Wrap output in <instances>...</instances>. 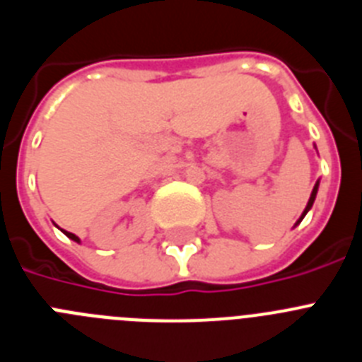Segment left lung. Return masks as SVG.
Masks as SVG:
<instances>
[{
	"label": "left lung",
	"instance_id": "8db88e82",
	"mask_svg": "<svg viewBox=\"0 0 362 362\" xmlns=\"http://www.w3.org/2000/svg\"><path fill=\"white\" fill-rule=\"evenodd\" d=\"M317 190H319V181H317V183H315V187H313L312 194H310V199H308V203H306V209H305V210H303V214H300V217H299V219H297L296 226H297V225H299L300 221L305 219V216H306V214H308V212H310V209H312V206H313V201H315V196H317Z\"/></svg>",
	"mask_w": 362,
	"mask_h": 362
}]
</instances>
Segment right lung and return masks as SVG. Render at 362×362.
I'll return each instance as SVG.
<instances>
[{"mask_svg":"<svg viewBox=\"0 0 362 362\" xmlns=\"http://www.w3.org/2000/svg\"><path fill=\"white\" fill-rule=\"evenodd\" d=\"M59 230H62V232L65 233L66 238H69V239H72V241H76V243H81V239H79L78 235H76V233H72V232H66V230H63V228H59Z\"/></svg>","mask_w":362,"mask_h":362,"instance_id":"obj_1","label":"right lung"}]
</instances>
